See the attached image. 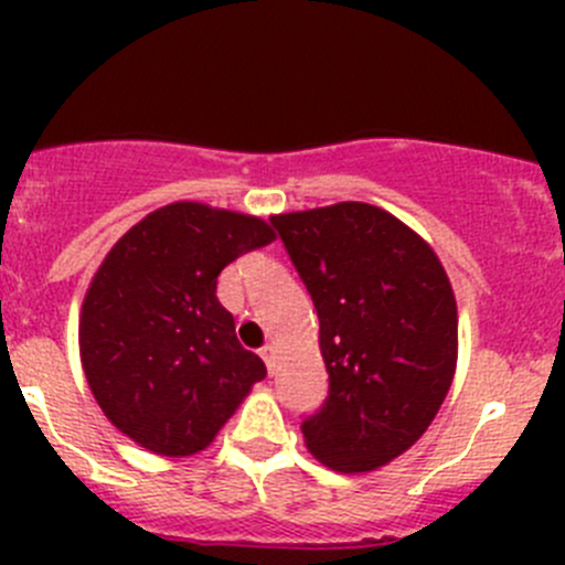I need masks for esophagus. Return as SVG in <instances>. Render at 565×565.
Here are the masks:
<instances>
[{"instance_id":"1","label":"esophagus","mask_w":565,"mask_h":565,"mask_svg":"<svg viewBox=\"0 0 565 565\" xmlns=\"http://www.w3.org/2000/svg\"><path fill=\"white\" fill-rule=\"evenodd\" d=\"M259 355H262V361H265V366H267V372H276V358H278V350L273 344H265L259 350Z\"/></svg>"}]
</instances>
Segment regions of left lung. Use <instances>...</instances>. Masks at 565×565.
<instances>
[{
	"label": "left lung",
	"mask_w": 565,
	"mask_h": 565,
	"mask_svg": "<svg viewBox=\"0 0 565 565\" xmlns=\"http://www.w3.org/2000/svg\"><path fill=\"white\" fill-rule=\"evenodd\" d=\"M319 317L330 377L322 409L300 424L306 448L335 472L402 457L454 383L459 317L429 243L366 202L270 215Z\"/></svg>",
	"instance_id": "1"
}]
</instances>
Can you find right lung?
Here are the masks:
<instances>
[{
  "label": "right lung",
  "mask_w": 565,
  "mask_h": 565,
  "mask_svg": "<svg viewBox=\"0 0 565 565\" xmlns=\"http://www.w3.org/2000/svg\"><path fill=\"white\" fill-rule=\"evenodd\" d=\"M270 241L256 215L172 202L114 243L84 295L78 350L95 402L125 437L158 457L204 451L265 377L215 284Z\"/></svg>",
  "instance_id": "obj_1"
}]
</instances>
